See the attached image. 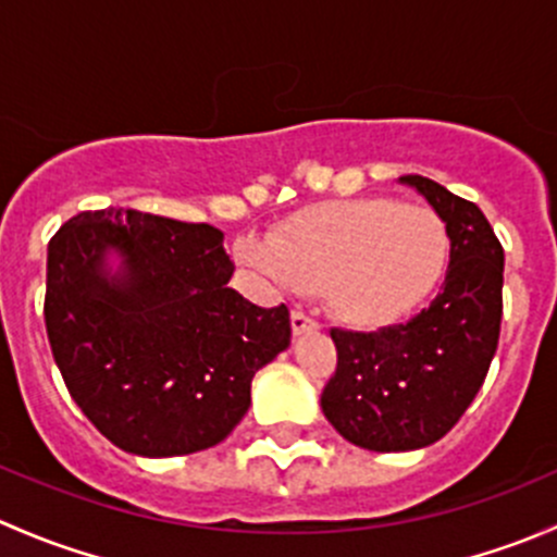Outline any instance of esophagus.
I'll list each match as a JSON object with an SVG mask.
<instances>
[{"label": "esophagus", "instance_id": "esophagus-1", "mask_svg": "<svg viewBox=\"0 0 557 557\" xmlns=\"http://www.w3.org/2000/svg\"><path fill=\"white\" fill-rule=\"evenodd\" d=\"M290 329H294V334H307V331H318V320L310 318V314H307V312L294 310V312H290Z\"/></svg>", "mask_w": 557, "mask_h": 557}]
</instances>
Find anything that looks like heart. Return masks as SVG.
Masks as SVG:
<instances>
[{
	"instance_id": "b5f03b06",
	"label": "heart",
	"mask_w": 557,
	"mask_h": 557,
	"mask_svg": "<svg viewBox=\"0 0 557 557\" xmlns=\"http://www.w3.org/2000/svg\"><path fill=\"white\" fill-rule=\"evenodd\" d=\"M239 252L277 283L325 290L342 323L383 329L429 299L445 274L450 234L431 207L369 196L296 212L269 243L245 239Z\"/></svg>"
}]
</instances>
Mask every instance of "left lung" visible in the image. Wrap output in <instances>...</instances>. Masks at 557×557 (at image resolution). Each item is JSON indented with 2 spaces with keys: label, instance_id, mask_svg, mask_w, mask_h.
Returning <instances> with one entry per match:
<instances>
[{
  "label": "left lung",
  "instance_id": "obj_1",
  "mask_svg": "<svg viewBox=\"0 0 557 557\" xmlns=\"http://www.w3.org/2000/svg\"><path fill=\"white\" fill-rule=\"evenodd\" d=\"M445 221L450 267L436 299L380 331L331 329L336 372L320 407L347 442L418 450L447 434L485 383L502 334L504 247L474 201L404 174Z\"/></svg>",
  "mask_w": 557,
  "mask_h": 557
}]
</instances>
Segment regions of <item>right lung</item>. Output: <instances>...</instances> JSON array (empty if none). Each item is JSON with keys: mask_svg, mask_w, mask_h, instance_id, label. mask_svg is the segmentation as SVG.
<instances>
[{"mask_svg": "<svg viewBox=\"0 0 557 557\" xmlns=\"http://www.w3.org/2000/svg\"><path fill=\"white\" fill-rule=\"evenodd\" d=\"M124 256L106 280L103 256ZM223 232L123 207L86 210L48 243L45 329L66 391L121 450L218 445L250 407L261 367L290 345V312L228 288Z\"/></svg>", "mask_w": 557, "mask_h": 557, "instance_id": "add662e5", "label": "right lung"}]
</instances>
